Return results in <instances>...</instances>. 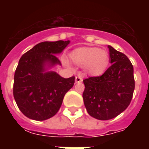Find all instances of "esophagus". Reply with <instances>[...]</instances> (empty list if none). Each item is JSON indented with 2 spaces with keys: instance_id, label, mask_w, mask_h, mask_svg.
Wrapping results in <instances>:
<instances>
[{
  "instance_id": "obj_1",
  "label": "esophagus",
  "mask_w": 149,
  "mask_h": 149,
  "mask_svg": "<svg viewBox=\"0 0 149 149\" xmlns=\"http://www.w3.org/2000/svg\"><path fill=\"white\" fill-rule=\"evenodd\" d=\"M83 81V77H82V75L81 73H78L77 76L76 77V82L77 83H80L81 81Z\"/></svg>"
}]
</instances>
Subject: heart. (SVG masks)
Instances as JSON below:
<instances>
[{
  "mask_svg": "<svg viewBox=\"0 0 149 149\" xmlns=\"http://www.w3.org/2000/svg\"><path fill=\"white\" fill-rule=\"evenodd\" d=\"M71 59L76 65H84L92 74H100L108 67L109 57L105 50L98 48H80L72 52Z\"/></svg>",
  "mask_w": 149,
  "mask_h": 149,
  "instance_id": "heart-1",
  "label": "heart"
}]
</instances>
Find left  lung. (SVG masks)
Instances as JSON below:
<instances>
[{
    "instance_id": "1",
    "label": "left lung",
    "mask_w": 149,
    "mask_h": 149,
    "mask_svg": "<svg viewBox=\"0 0 149 149\" xmlns=\"http://www.w3.org/2000/svg\"><path fill=\"white\" fill-rule=\"evenodd\" d=\"M112 64L101 76L84 79V106L88 114L100 120H110L124 112L135 88L133 66L128 56L109 45Z\"/></svg>"
}]
</instances>
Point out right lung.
Instances as JSON below:
<instances>
[{
	"label": "right lung",
	"instance_id": "right-lung-1",
	"mask_svg": "<svg viewBox=\"0 0 149 149\" xmlns=\"http://www.w3.org/2000/svg\"><path fill=\"white\" fill-rule=\"evenodd\" d=\"M69 40L45 41L29 50L19 61L14 74L13 97L25 116L45 120L56 114L65 93L75 83V77H61L55 72L45 71L50 66L61 65L56 54L61 52Z\"/></svg>",
	"mask_w": 149,
	"mask_h": 149
}]
</instances>
